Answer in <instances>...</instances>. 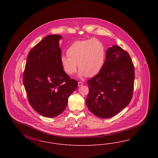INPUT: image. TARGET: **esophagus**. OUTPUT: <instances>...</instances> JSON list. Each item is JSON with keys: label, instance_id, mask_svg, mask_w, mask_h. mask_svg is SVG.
<instances>
[{"label": "esophagus", "instance_id": "obj_1", "mask_svg": "<svg viewBox=\"0 0 158 158\" xmlns=\"http://www.w3.org/2000/svg\"><path fill=\"white\" fill-rule=\"evenodd\" d=\"M83 84V83L82 82H78V86H82Z\"/></svg>", "mask_w": 158, "mask_h": 158}]
</instances>
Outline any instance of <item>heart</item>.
<instances>
[{"mask_svg":"<svg viewBox=\"0 0 158 158\" xmlns=\"http://www.w3.org/2000/svg\"><path fill=\"white\" fill-rule=\"evenodd\" d=\"M67 54L61 56L60 63L68 75H73L78 65L79 76L91 77L98 74L103 68L106 50L101 41L90 38L73 43L68 47Z\"/></svg>","mask_w":158,"mask_h":158,"instance_id":"obj_1","label":"heart"}]
</instances>
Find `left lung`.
<instances>
[{
  "label": "left lung",
  "mask_w": 158,
  "mask_h": 158,
  "mask_svg": "<svg viewBox=\"0 0 158 158\" xmlns=\"http://www.w3.org/2000/svg\"><path fill=\"white\" fill-rule=\"evenodd\" d=\"M134 81L135 68L128 53L118 45L110 47L103 68L87 82L88 109L102 118L115 115L131 101Z\"/></svg>",
  "instance_id": "1"
}]
</instances>
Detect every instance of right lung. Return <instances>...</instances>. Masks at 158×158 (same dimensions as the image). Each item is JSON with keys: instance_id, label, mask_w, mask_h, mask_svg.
Instances as JSON below:
<instances>
[{"instance_id": "add662e5", "label": "right lung", "mask_w": 158, "mask_h": 158, "mask_svg": "<svg viewBox=\"0 0 158 158\" xmlns=\"http://www.w3.org/2000/svg\"><path fill=\"white\" fill-rule=\"evenodd\" d=\"M60 35H49L28 53L23 83L33 109L46 117L63 113L68 98L77 89V81L63 70L60 57Z\"/></svg>"}]
</instances>
